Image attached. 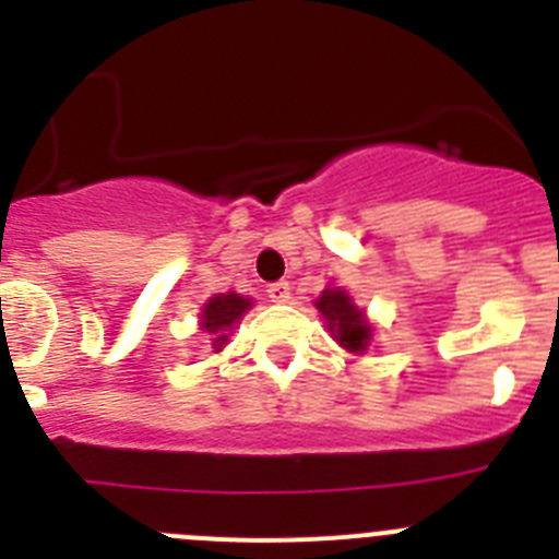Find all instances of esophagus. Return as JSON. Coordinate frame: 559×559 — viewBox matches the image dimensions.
<instances>
[{"instance_id":"obj_1","label":"esophagus","mask_w":559,"mask_h":559,"mask_svg":"<svg viewBox=\"0 0 559 559\" xmlns=\"http://www.w3.org/2000/svg\"><path fill=\"white\" fill-rule=\"evenodd\" d=\"M269 299L274 305H288L290 302V283H285V280H280V283H271Z\"/></svg>"}]
</instances>
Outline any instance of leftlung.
<instances>
[{"label": "left lung", "mask_w": 559, "mask_h": 559, "mask_svg": "<svg viewBox=\"0 0 559 559\" xmlns=\"http://www.w3.org/2000/svg\"><path fill=\"white\" fill-rule=\"evenodd\" d=\"M313 308L322 313V322L338 347L353 355H364L372 344L374 324L369 322L367 310L353 302V296L341 285L330 283L322 294L313 299Z\"/></svg>", "instance_id": "obj_1"}]
</instances>
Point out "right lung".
<instances>
[{"mask_svg": "<svg viewBox=\"0 0 559 559\" xmlns=\"http://www.w3.org/2000/svg\"><path fill=\"white\" fill-rule=\"evenodd\" d=\"M251 308H254V302H251L249 296H240L235 290L215 294L206 299L199 313V330L212 341L215 353H221L229 344V335L235 333L243 313Z\"/></svg>", "mask_w": 559, "mask_h": 559, "instance_id": "1", "label": "right lung"}]
</instances>
